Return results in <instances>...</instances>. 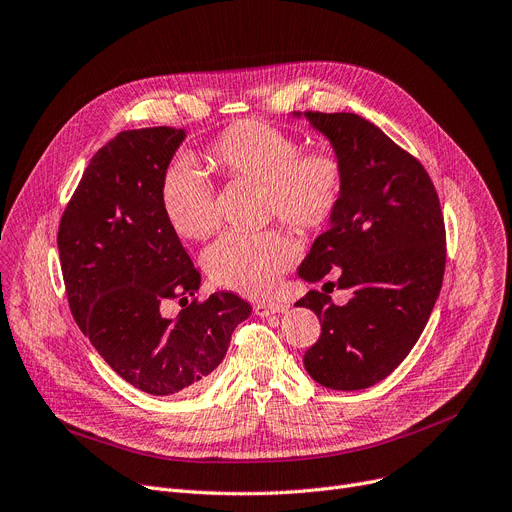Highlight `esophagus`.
<instances>
[{
	"label": "esophagus",
	"instance_id": "esophagus-1",
	"mask_svg": "<svg viewBox=\"0 0 512 512\" xmlns=\"http://www.w3.org/2000/svg\"><path fill=\"white\" fill-rule=\"evenodd\" d=\"M283 310H287V306L283 302H256L254 304V312L258 316H271V314H277Z\"/></svg>",
	"mask_w": 512,
	"mask_h": 512
}]
</instances>
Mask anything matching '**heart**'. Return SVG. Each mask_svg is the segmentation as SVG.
<instances>
[{"instance_id":"heart-1","label":"heart","mask_w":512,"mask_h":512,"mask_svg":"<svg viewBox=\"0 0 512 512\" xmlns=\"http://www.w3.org/2000/svg\"><path fill=\"white\" fill-rule=\"evenodd\" d=\"M218 175L264 185V206L271 216L302 233L331 223L346 191V168L331 150H306L277 127L243 120L227 127L206 150ZM160 206L179 237L204 239L214 233L218 214L214 191L187 160L170 164L160 181ZM296 260L291 239L279 231H231L204 252L210 279L243 296H266Z\"/></svg>"}]
</instances>
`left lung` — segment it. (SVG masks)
Masks as SVG:
<instances>
[{"mask_svg":"<svg viewBox=\"0 0 512 512\" xmlns=\"http://www.w3.org/2000/svg\"><path fill=\"white\" fill-rule=\"evenodd\" d=\"M306 116L342 158L346 191L298 271L310 283L329 279L296 304L321 321L304 367L321 385L354 392L385 379L421 337L444 281V214L425 166L369 120ZM333 286L353 291L348 305L332 304Z\"/></svg>","mask_w":512,"mask_h":512,"instance_id":"obj_1","label":"left lung"}]
</instances>
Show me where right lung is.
Segmentation results:
<instances>
[{
  "instance_id": "obj_1",
  "label": "right lung",
  "mask_w": 512,
  "mask_h": 512,
  "mask_svg": "<svg viewBox=\"0 0 512 512\" xmlns=\"http://www.w3.org/2000/svg\"><path fill=\"white\" fill-rule=\"evenodd\" d=\"M183 129L123 131L95 152L58 229L66 296L110 367L152 396L202 387L252 306L231 291L198 300L200 271L166 223L160 181ZM175 299L182 312L166 320Z\"/></svg>"
}]
</instances>
